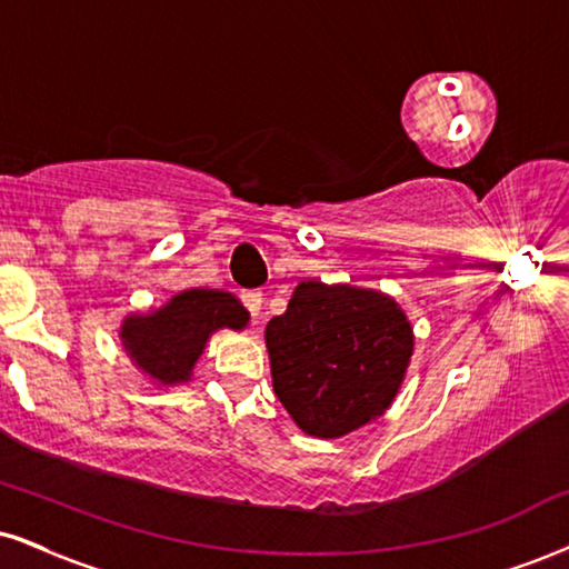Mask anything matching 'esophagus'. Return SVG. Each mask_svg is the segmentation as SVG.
I'll use <instances>...</instances> for the list:
<instances>
[{
    "label": "esophagus",
    "instance_id": "esophagus-1",
    "mask_svg": "<svg viewBox=\"0 0 569 569\" xmlns=\"http://www.w3.org/2000/svg\"><path fill=\"white\" fill-rule=\"evenodd\" d=\"M242 303H244V308H248V311H250V317H261V306H263V296H261V292H256V290L242 292Z\"/></svg>",
    "mask_w": 569,
    "mask_h": 569
}]
</instances>
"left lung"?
<instances>
[{"label":"left lung","instance_id":"obj_1","mask_svg":"<svg viewBox=\"0 0 569 569\" xmlns=\"http://www.w3.org/2000/svg\"><path fill=\"white\" fill-rule=\"evenodd\" d=\"M273 392L300 430L335 440L375 422L401 390L413 327L371 287L303 279L266 325Z\"/></svg>","mask_w":569,"mask_h":569}]
</instances>
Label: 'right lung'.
Instances as JSON below:
<instances>
[{"label":"right lung","mask_w":569,"mask_h":569,"mask_svg":"<svg viewBox=\"0 0 569 569\" xmlns=\"http://www.w3.org/2000/svg\"><path fill=\"white\" fill-rule=\"evenodd\" d=\"M248 321V308L231 292L189 287L168 298L160 308L126 313L118 338L144 380L158 388H173L192 380L194 363L210 335L219 329L242 332Z\"/></svg>","instance_id":"obj_1"}]
</instances>
